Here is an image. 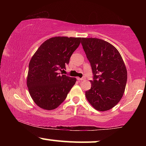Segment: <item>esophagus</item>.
<instances>
[{
  "instance_id": "obj_1",
  "label": "esophagus",
  "mask_w": 146,
  "mask_h": 146,
  "mask_svg": "<svg viewBox=\"0 0 146 146\" xmlns=\"http://www.w3.org/2000/svg\"><path fill=\"white\" fill-rule=\"evenodd\" d=\"M77 79H78V80H79V81H84V80H85V78H78Z\"/></svg>"
}]
</instances>
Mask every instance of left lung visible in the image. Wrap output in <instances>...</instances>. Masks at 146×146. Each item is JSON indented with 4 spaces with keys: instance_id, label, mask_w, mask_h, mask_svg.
<instances>
[{
    "instance_id": "1",
    "label": "left lung",
    "mask_w": 146,
    "mask_h": 146,
    "mask_svg": "<svg viewBox=\"0 0 146 146\" xmlns=\"http://www.w3.org/2000/svg\"><path fill=\"white\" fill-rule=\"evenodd\" d=\"M82 45L93 73L91 88L85 95L99 111H106L119 102L124 93L127 69L119 52L108 42L82 38Z\"/></svg>"
}]
</instances>
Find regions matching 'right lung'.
Returning <instances> with one entry per match:
<instances>
[{"instance_id": "obj_1", "label": "right lung", "mask_w": 146, "mask_h": 146, "mask_svg": "<svg viewBox=\"0 0 146 146\" xmlns=\"http://www.w3.org/2000/svg\"><path fill=\"white\" fill-rule=\"evenodd\" d=\"M81 38L57 36L42 44L29 62L27 85L33 102L40 108L56 109L64 101L76 78L60 75Z\"/></svg>"}]
</instances>
